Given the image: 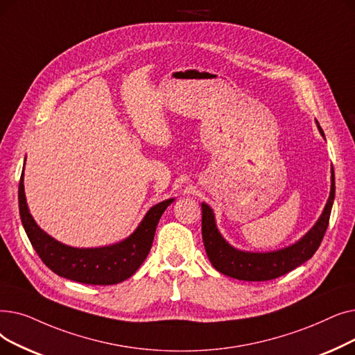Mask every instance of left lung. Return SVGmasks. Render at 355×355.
<instances>
[{
  "mask_svg": "<svg viewBox=\"0 0 355 355\" xmlns=\"http://www.w3.org/2000/svg\"><path fill=\"white\" fill-rule=\"evenodd\" d=\"M320 136L325 134L316 121ZM335 198V176L331 168V191L325 208L315 225L296 243L275 251H244L232 247L219 232L212 208L202 202V239L211 264L219 273L245 282H264L280 277L308 261L320 245L328 228Z\"/></svg>",
  "mask_w": 355,
  "mask_h": 355,
  "instance_id": "1",
  "label": "left lung"
}]
</instances>
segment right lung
<instances>
[{
  "label": "right lung",
  "instance_id": "1",
  "mask_svg": "<svg viewBox=\"0 0 355 355\" xmlns=\"http://www.w3.org/2000/svg\"><path fill=\"white\" fill-rule=\"evenodd\" d=\"M173 200L171 198L151 207L125 240L104 247L78 248L55 240L37 225L27 207L24 172L19 184L20 218L33 248L52 272L85 284H116L136 273L148 256L160 216Z\"/></svg>",
  "mask_w": 355,
  "mask_h": 355
}]
</instances>
